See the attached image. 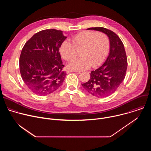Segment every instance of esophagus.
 Segmentation results:
<instances>
[{
  "mask_svg": "<svg viewBox=\"0 0 151 151\" xmlns=\"http://www.w3.org/2000/svg\"><path fill=\"white\" fill-rule=\"evenodd\" d=\"M66 72H67V73H71V72H78V73H79V72H78V71H76V70H68Z\"/></svg>",
  "mask_w": 151,
  "mask_h": 151,
  "instance_id": "1",
  "label": "esophagus"
}]
</instances>
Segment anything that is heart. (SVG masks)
<instances>
[{
	"label": "heart",
	"instance_id": "obj_1",
	"mask_svg": "<svg viewBox=\"0 0 151 151\" xmlns=\"http://www.w3.org/2000/svg\"><path fill=\"white\" fill-rule=\"evenodd\" d=\"M77 51L81 50L82 58L71 61L68 65L70 69L84 70L91 66L94 68L101 64L109 51V40L102 33L82 31L72 37V44L65 40L60 48L62 58L66 61L73 60Z\"/></svg>",
	"mask_w": 151,
	"mask_h": 151
}]
</instances>
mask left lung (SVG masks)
<instances>
[{
  "instance_id": "8db88e82",
  "label": "left lung",
  "mask_w": 151,
  "mask_h": 151,
  "mask_svg": "<svg viewBox=\"0 0 151 151\" xmlns=\"http://www.w3.org/2000/svg\"><path fill=\"white\" fill-rule=\"evenodd\" d=\"M106 34L109 37L110 50L102 65L91 71L90 79L82 87L93 96L104 97L114 93L123 82L127 69V58L125 48L120 38L112 31L104 27H92Z\"/></svg>"
}]
</instances>
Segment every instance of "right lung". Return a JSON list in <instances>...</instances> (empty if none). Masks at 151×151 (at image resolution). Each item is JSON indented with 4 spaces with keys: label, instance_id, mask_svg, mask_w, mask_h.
<instances>
[{
    "label": "right lung",
    "instance_id": "1",
    "mask_svg": "<svg viewBox=\"0 0 151 151\" xmlns=\"http://www.w3.org/2000/svg\"><path fill=\"white\" fill-rule=\"evenodd\" d=\"M66 38L61 30L47 29L34 35L25 44L19 57L20 73L36 94H51L65 79L59 50Z\"/></svg>",
    "mask_w": 151,
    "mask_h": 151
}]
</instances>
